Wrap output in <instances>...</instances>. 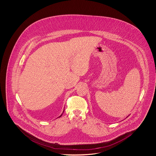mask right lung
I'll use <instances>...</instances> for the list:
<instances>
[{
  "mask_svg": "<svg viewBox=\"0 0 156 156\" xmlns=\"http://www.w3.org/2000/svg\"><path fill=\"white\" fill-rule=\"evenodd\" d=\"M64 111H63V112H62V113H64ZM62 114H61V115H60V116H59V117H58V118H60V117H61V116H62Z\"/></svg>",
  "mask_w": 156,
  "mask_h": 156,
  "instance_id": "1",
  "label": "right lung"
}]
</instances>
